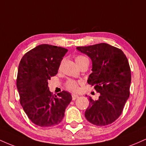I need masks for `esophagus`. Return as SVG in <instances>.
<instances>
[{
	"label": "esophagus",
	"instance_id": "1",
	"mask_svg": "<svg viewBox=\"0 0 146 146\" xmlns=\"http://www.w3.org/2000/svg\"><path fill=\"white\" fill-rule=\"evenodd\" d=\"M79 98V96L78 95H75V94H72V99L73 100H75L76 99H78Z\"/></svg>",
	"mask_w": 146,
	"mask_h": 146
}]
</instances>
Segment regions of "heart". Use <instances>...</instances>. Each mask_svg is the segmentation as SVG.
<instances>
[{
    "label": "heart",
    "instance_id": "heart-1",
    "mask_svg": "<svg viewBox=\"0 0 146 146\" xmlns=\"http://www.w3.org/2000/svg\"><path fill=\"white\" fill-rule=\"evenodd\" d=\"M88 60L86 57L83 56H78L75 58V62L77 64L80 65L85 60ZM66 87L68 90H71L73 92H76L78 90V83L77 82L74 81V80H69L66 84Z\"/></svg>",
    "mask_w": 146,
    "mask_h": 146
}]
</instances>
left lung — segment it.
Segmentation results:
<instances>
[{
	"mask_svg": "<svg viewBox=\"0 0 146 146\" xmlns=\"http://www.w3.org/2000/svg\"><path fill=\"white\" fill-rule=\"evenodd\" d=\"M77 49L91 60L92 73L87 82L100 94L95 101L89 97L85 117L95 125L110 124L120 116L130 96L131 71L128 59L121 49L106 43Z\"/></svg>",
	"mask_w": 146,
	"mask_h": 146,
	"instance_id": "left-lung-1",
	"label": "left lung"
}]
</instances>
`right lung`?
Returning a JSON list of instances; mask_svg holds the SVG:
<instances>
[{
  "label": "right lung",
  "mask_w": 146,
  "mask_h": 146,
  "mask_svg": "<svg viewBox=\"0 0 146 146\" xmlns=\"http://www.w3.org/2000/svg\"><path fill=\"white\" fill-rule=\"evenodd\" d=\"M68 50L43 44L26 53L18 66L16 86L23 110L33 123L40 127L59 124L72 96L63 90L52 95L48 81L58 73Z\"/></svg>",
  "instance_id": "obj_1"
}]
</instances>
